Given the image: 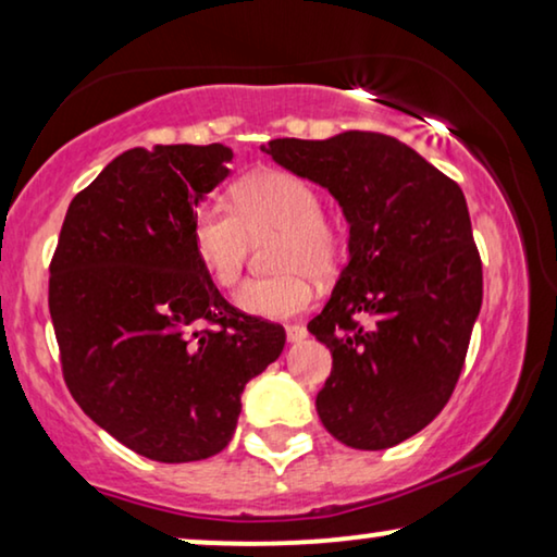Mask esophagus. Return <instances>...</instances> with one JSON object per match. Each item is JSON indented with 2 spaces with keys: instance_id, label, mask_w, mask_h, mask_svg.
I'll return each instance as SVG.
<instances>
[{
  "instance_id": "obj_1",
  "label": "esophagus",
  "mask_w": 557,
  "mask_h": 557,
  "mask_svg": "<svg viewBox=\"0 0 557 557\" xmlns=\"http://www.w3.org/2000/svg\"><path fill=\"white\" fill-rule=\"evenodd\" d=\"M307 326H301V324H288L286 326V339L288 342H301V339H307Z\"/></svg>"
}]
</instances>
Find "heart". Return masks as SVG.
Returning a JSON list of instances; mask_svg holds the SVG:
<instances>
[{
	"instance_id": "heart-1",
	"label": "heart",
	"mask_w": 557,
	"mask_h": 557,
	"mask_svg": "<svg viewBox=\"0 0 557 557\" xmlns=\"http://www.w3.org/2000/svg\"><path fill=\"white\" fill-rule=\"evenodd\" d=\"M233 207L205 202L193 218V246L202 269L218 286L240 281L253 238L278 233L273 263L278 273L253 278L235 301L243 311L265 319L301 314L314 299L311 276L330 278L345 258V231L322 212L317 187L299 174L281 170L250 172L233 185Z\"/></svg>"
}]
</instances>
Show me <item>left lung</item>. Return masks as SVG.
<instances>
[{
    "label": "left lung",
    "mask_w": 557,
    "mask_h": 557,
    "mask_svg": "<svg viewBox=\"0 0 557 557\" xmlns=\"http://www.w3.org/2000/svg\"><path fill=\"white\" fill-rule=\"evenodd\" d=\"M322 185L349 223V263L309 332L332 352L324 429L380 451L416 436L459 383L482 309V258L461 187L393 136L345 132L263 147ZM360 315H370L368 327Z\"/></svg>",
    "instance_id": "8db88e82"
}]
</instances>
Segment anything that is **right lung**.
<instances>
[{"instance_id": "right-lung-1", "label": "right lung", "mask_w": 557, "mask_h": 557, "mask_svg": "<svg viewBox=\"0 0 557 557\" xmlns=\"http://www.w3.org/2000/svg\"><path fill=\"white\" fill-rule=\"evenodd\" d=\"M223 144L128 149L73 197L50 261L65 385L90 421L151 461L210 459L240 395L284 349V326L223 299L193 218L227 177Z\"/></svg>"}]
</instances>
